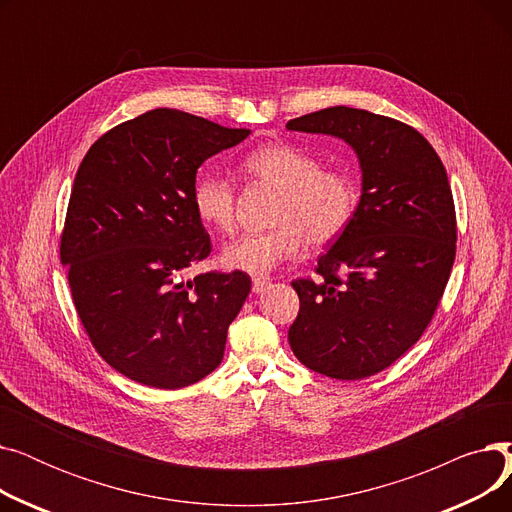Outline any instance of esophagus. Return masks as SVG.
<instances>
[{
	"instance_id": "34e87169",
	"label": "esophagus",
	"mask_w": 512,
	"mask_h": 512,
	"mask_svg": "<svg viewBox=\"0 0 512 512\" xmlns=\"http://www.w3.org/2000/svg\"><path fill=\"white\" fill-rule=\"evenodd\" d=\"M267 286H270V280H263V278H255V280H253V292H255V294L265 292Z\"/></svg>"
}]
</instances>
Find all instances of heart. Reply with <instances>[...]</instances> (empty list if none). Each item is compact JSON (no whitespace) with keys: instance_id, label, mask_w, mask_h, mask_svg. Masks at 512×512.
<instances>
[{"instance_id":"b5f03b06","label":"heart","mask_w":512,"mask_h":512,"mask_svg":"<svg viewBox=\"0 0 512 512\" xmlns=\"http://www.w3.org/2000/svg\"><path fill=\"white\" fill-rule=\"evenodd\" d=\"M249 180L278 191L265 232L234 238L224 247L222 261L238 272L267 276L301 249H324L336 242L355 220L361 191L353 172L324 168L315 155L284 143L265 145L242 161ZM193 203L199 218L230 232L236 224V186L222 176L197 180Z\"/></svg>"}]
</instances>
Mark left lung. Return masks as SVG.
Listing matches in <instances>:
<instances>
[{
  "instance_id": "1",
  "label": "left lung",
  "mask_w": 512,
  "mask_h": 512,
  "mask_svg": "<svg viewBox=\"0 0 512 512\" xmlns=\"http://www.w3.org/2000/svg\"><path fill=\"white\" fill-rule=\"evenodd\" d=\"M351 145L363 172L355 220L292 280L301 309L288 330L294 357L334 380L390 367L432 321L456 255V211L442 159L413 126L336 105L286 124Z\"/></svg>"
}]
</instances>
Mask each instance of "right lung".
<instances>
[{
	"mask_svg": "<svg viewBox=\"0 0 512 512\" xmlns=\"http://www.w3.org/2000/svg\"><path fill=\"white\" fill-rule=\"evenodd\" d=\"M249 132L157 107L107 130L80 161L60 259L95 351L132 382L178 390L224 359L251 278L186 282L184 272L211 253L193 203L197 170Z\"/></svg>",
	"mask_w": 512,
	"mask_h": 512,
	"instance_id": "obj_1",
	"label": "right lung"
}]
</instances>
